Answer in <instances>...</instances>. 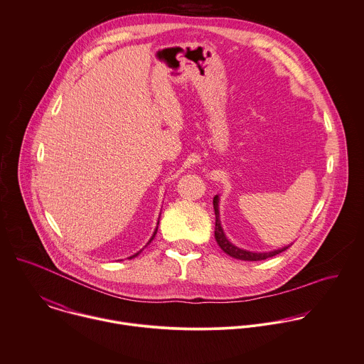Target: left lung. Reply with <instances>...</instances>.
I'll list each match as a JSON object with an SVG mask.
<instances>
[{"mask_svg":"<svg viewBox=\"0 0 364 364\" xmlns=\"http://www.w3.org/2000/svg\"><path fill=\"white\" fill-rule=\"evenodd\" d=\"M213 208H215V215H216V228H215L216 242L220 245V248L226 254H229L230 257H235L237 259H244V261H259V259H265V258L274 257V255L285 251L289 247V245H287V247L269 251V252H252V251H247V250L239 248L237 245H235V244H232V242L228 240V237H226V235H225V232L222 229L220 216H219V196L213 198Z\"/></svg>","mask_w":364,"mask_h":364,"instance_id":"8db88e82","label":"left lung"}]
</instances>
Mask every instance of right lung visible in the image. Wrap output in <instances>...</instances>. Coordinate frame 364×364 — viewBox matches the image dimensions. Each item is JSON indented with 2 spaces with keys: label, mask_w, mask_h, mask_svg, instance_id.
Instances as JSON below:
<instances>
[{
  "label": "right lung",
  "mask_w": 364,
  "mask_h": 364,
  "mask_svg": "<svg viewBox=\"0 0 364 364\" xmlns=\"http://www.w3.org/2000/svg\"><path fill=\"white\" fill-rule=\"evenodd\" d=\"M158 223H159V222H158ZM156 230H158V228H156V229H155V232H154V235H152V237H151V239H149V242H146V244H149V242H152V240H154V237H155V235H156ZM139 252H141V251H138V252H136V254H134V255H131V257H129V258H134V257H136V255H138V254H139Z\"/></svg>",
  "instance_id": "right-lung-1"
}]
</instances>
